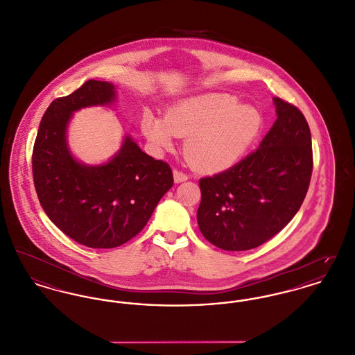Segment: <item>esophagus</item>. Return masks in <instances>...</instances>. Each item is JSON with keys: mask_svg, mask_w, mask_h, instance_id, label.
<instances>
[{"mask_svg": "<svg viewBox=\"0 0 355 355\" xmlns=\"http://www.w3.org/2000/svg\"><path fill=\"white\" fill-rule=\"evenodd\" d=\"M173 179L176 183H182V182H186L189 179V176L179 169H173Z\"/></svg>", "mask_w": 355, "mask_h": 355, "instance_id": "1", "label": "esophagus"}]
</instances>
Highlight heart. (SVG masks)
Wrapping results in <instances>:
<instances>
[{
    "label": "heart",
    "mask_w": 355,
    "mask_h": 355,
    "mask_svg": "<svg viewBox=\"0 0 355 355\" xmlns=\"http://www.w3.org/2000/svg\"><path fill=\"white\" fill-rule=\"evenodd\" d=\"M261 115L248 104L224 94L182 100L168 108L165 119L145 112L142 130L157 148H171L173 138L186 137L183 152L193 168L217 172L239 162L255 141Z\"/></svg>",
    "instance_id": "b5f03b06"
}]
</instances>
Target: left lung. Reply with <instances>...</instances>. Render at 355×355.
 Listing matches in <instances>:
<instances>
[{"mask_svg": "<svg viewBox=\"0 0 355 355\" xmlns=\"http://www.w3.org/2000/svg\"><path fill=\"white\" fill-rule=\"evenodd\" d=\"M274 104L277 121L258 149L199 180L198 225L221 250L261 245L291 223L308 193L313 169L308 122L291 103L274 97Z\"/></svg>", "mask_w": 355, "mask_h": 355, "instance_id": "8db88e82", "label": "left lung"}]
</instances>
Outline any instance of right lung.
I'll list each match as a JSON object with an SVG mask.
<instances>
[{
	"label": "right lung",
	"mask_w": 355,
	"mask_h": 355,
	"mask_svg": "<svg viewBox=\"0 0 355 355\" xmlns=\"http://www.w3.org/2000/svg\"><path fill=\"white\" fill-rule=\"evenodd\" d=\"M114 98L112 84L88 80L49 105L33 144V184L44 213L70 239L97 250L137 236L173 184L168 162L144 153L129 135L103 165H84L70 155L66 128L71 114Z\"/></svg>",
	"instance_id": "add662e5"
}]
</instances>
